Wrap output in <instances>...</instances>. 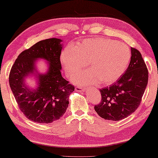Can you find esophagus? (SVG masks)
<instances>
[{
	"label": "esophagus",
	"instance_id": "34e87169",
	"mask_svg": "<svg viewBox=\"0 0 158 158\" xmlns=\"http://www.w3.org/2000/svg\"><path fill=\"white\" fill-rule=\"evenodd\" d=\"M75 89H76V91H81V92H83L84 91V88L83 87H79V86H77V87H75Z\"/></svg>",
	"mask_w": 158,
	"mask_h": 158
}]
</instances>
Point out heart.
Wrapping results in <instances>:
<instances>
[{
    "label": "heart",
    "instance_id": "1",
    "mask_svg": "<svg viewBox=\"0 0 158 158\" xmlns=\"http://www.w3.org/2000/svg\"><path fill=\"white\" fill-rule=\"evenodd\" d=\"M131 55L125 44L97 37L82 40L74 47L69 45L62 52L61 61L69 77L79 73L87 64L89 70L74 79L76 83L110 85L125 73Z\"/></svg>",
    "mask_w": 158,
    "mask_h": 158
}]
</instances>
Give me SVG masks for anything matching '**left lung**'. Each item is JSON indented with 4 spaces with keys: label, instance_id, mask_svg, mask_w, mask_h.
Wrapping results in <instances>:
<instances>
[{
    "label": "left lung",
    "instance_id": "1",
    "mask_svg": "<svg viewBox=\"0 0 158 158\" xmlns=\"http://www.w3.org/2000/svg\"><path fill=\"white\" fill-rule=\"evenodd\" d=\"M127 69L114 83L100 89L102 101L94 106L100 117L118 121L133 113L140 105L148 81V71L141 54L131 48Z\"/></svg>",
    "mask_w": 158,
    "mask_h": 158
}]
</instances>
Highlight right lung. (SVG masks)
Masks as SVG:
<instances>
[{
  "mask_svg": "<svg viewBox=\"0 0 158 158\" xmlns=\"http://www.w3.org/2000/svg\"><path fill=\"white\" fill-rule=\"evenodd\" d=\"M61 39L49 38L39 41L21 52L12 66L9 83L20 110L26 118L38 123H51L60 118L68 108L69 97L74 91L61 76ZM43 58L49 62L45 74H39V87L30 90L24 78L35 69V59Z\"/></svg>",
  "mask_w": 158,
  "mask_h": 158,
  "instance_id": "obj_1",
  "label": "right lung"
}]
</instances>
